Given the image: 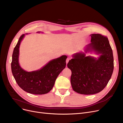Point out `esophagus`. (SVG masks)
<instances>
[{
  "instance_id": "esophagus-1",
  "label": "esophagus",
  "mask_w": 123,
  "mask_h": 123,
  "mask_svg": "<svg viewBox=\"0 0 123 123\" xmlns=\"http://www.w3.org/2000/svg\"><path fill=\"white\" fill-rule=\"evenodd\" d=\"M70 59H71V58L70 57H68V58H67V59H66V64H67L68 63V62L70 60Z\"/></svg>"
}]
</instances>
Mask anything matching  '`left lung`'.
Instances as JSON below:
<instances>
[{
	"label": "left lung",
	"instance_id": "8db88e82",
	"mask_svg": "<svg viewBox=\"0 0 123 123\" xmlns=\"http://www.w3.org/2000/svg\"><path fill=\"white\" fill-rule=\"evenodd\" d=\"M91 43L87 45L85 52L94 51L100 54L97 59L86 56L85 53L74 54L67 64L71 70V84L74 91L81 94L92 95L104 89L110 80L114 70L113 51L107 37L92 34Z\"/></svg>",
	"mask_w": 123,
	"mask_h": 123
}]
</instances>
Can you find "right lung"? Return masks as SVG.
I'll return each mask as SVG.
<instances>
[{
	"mask_svg": "<svg viewBox=\"0 0 123 123\" xmlns=\"http://www.w3.org/2000/svg\"><path fill=\"white\" fill-rule=\"evenodd\" d=\"M25 34H22L14 48L11 64V71L18 86L27 93L42 95L53 88L58 76L66 67L67 56L62 55L50 61L40 70L27 72L19 65V47Z\"/></svg>",
	"mask_w": 123,
	"mask_h": 123,
	"instance_id": "1",
	"label": "right lung"
}]
</instances>
